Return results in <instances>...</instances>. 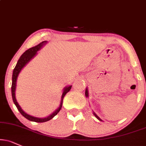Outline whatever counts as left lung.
<instances>
[{
  "mask_svg": "<svg viewBox=\"0 0 146 146\" xmlns=\"http://www.w3.org/2000/svg\"><path fill=\"white\" fill-rule=\"evenodd\" d=\"M85 95H86V97H88V90H87V89H86V91H85ZM93 114L95 115V116L96 117V118H98V119H99L100 120H102L100 119V118H99V117H98V116H97V115H96V114H95V113H93Z\"/></svg>",
  "mask_w": 146,
  "mask_h": 146,
  "instance_id": "obj_1",
  "label": "left lung"
}]
</instances>
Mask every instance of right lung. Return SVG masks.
<instances>
[{
    "label": "right lung",
    "instance_id": "add662e5",
    "mask_svg": "<svg viewBox=\"0 0 146 146\" xmlns=\"http://www.w3.org/2000/svg\"><path fill=\"white\" fill-rule=\"evenodd\" d=\"M46 41H43V42H40V44H38V45L34 46V47H32L28 49L27 51H26L23 53L21 56L20 57V58L19 59L18 62L16 64L15 68H14L13 72V76H12V85H11V94H12V98H13V101L14 104L17 107V108L18 110L19 111V112L21 113V114L25 117V118H27L28 120H30V121H34L36 122V123H44V122L48 121L52 118H53L55 115L57 114V113L60 111L61 108L62 107V103H63V99H64V96L66 95V93H67L68 91L71 89L72 88V85L69 86V87H66L63 91L62 93V100H61V103H60V106H59V108L56 111H55L53 114L48 116V117L44 118H36V117L30 116V115L27 114L26 112H24L22 110V109L21 108V107L19 106V104H18L17 100H16L15 98V87H16V82H17V78L18 76V74H19V72H20L21 70L26 66V64H28V62H30V60L32 58H33L34 56L36 54V52L38 51L40 48L42 47V46L44 45V44H46Z\"/></svg>",
    "mask_w": 146,
    "mask_h": 146
}]
</instances>
